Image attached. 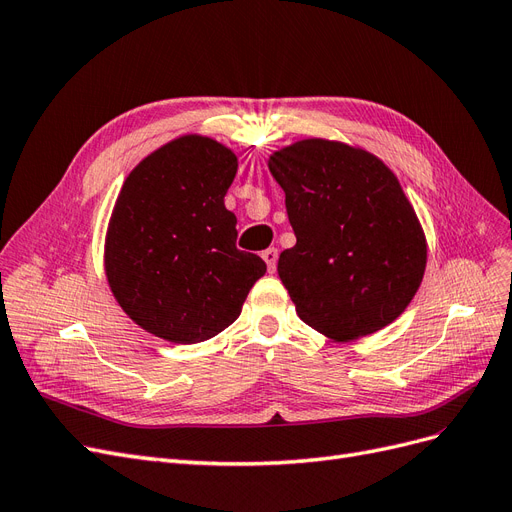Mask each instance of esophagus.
Returning a JSON list of instances; mask_svg holds the SVG:
<instances>
[{
    "label": "esophagus",
    "mask_w": 512,
    "mask_h": 512,
    "mask_svg": "<svg viewBox=\"0 0 512 512\" xmlns=\"http://www.w3.org/2000/svg\"><path fill=\"white\" fill-rule=\"evenodd\" d=\"M261 257H263V261L268 263V270L274 272V270H276V261H278V251L274 249V246H270V249L263 251Z\"/></svg>",
    "instance_id": "obj_1"
}]
</instances>
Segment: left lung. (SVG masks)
I'll return each instance as SVG.
<instances>
[{
    "mask_svg": "<svg viewBox=\"0 0 512 512\" xmlns=\"http://www.w3.org/2000/svg\"><path fill=\"white\" fill-rule=\"evenodd\" d=\"M298 238L278 276L300 319L355 340L398 319L417 293L427 246L417 214L381 159L329 140H302L270 157Z\"/></svg>",
    "mask_w": 512,
    "mask_h": 512,
    "instance_id": "1",
    "label": "left lung"
}]
</instances>
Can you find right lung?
I'll return each instance as SVG.
<instances>
[{"label": "right lung", "mask_w": 512, "mask_h": 512, "mask_svg": "<svg viewBox=\"0 0 512 512\" xmlns=\"http://www.w3.org/2000/svg\"><path fill=\"white\" fill-rule=\"evenodd\" d=\"M236 155L183 136L142 159L123 183L106 236L114 298L146 332L195 344L238 317L266 261L236 246L225 193Z\"/></svg>", "instance_id": "add662e5"}]
</instances>
